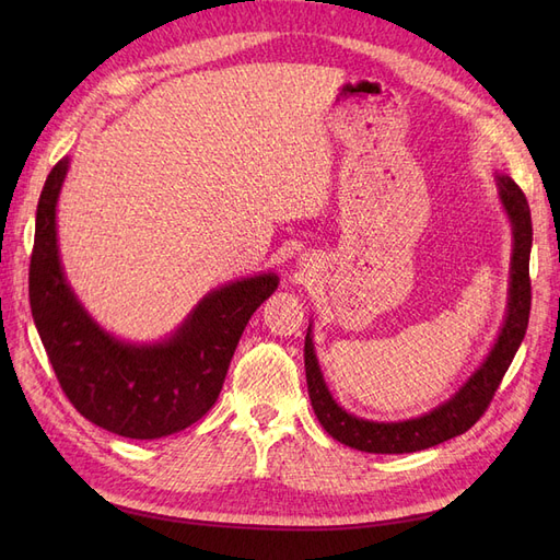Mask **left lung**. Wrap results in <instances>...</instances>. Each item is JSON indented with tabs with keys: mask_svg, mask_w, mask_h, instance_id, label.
<instances>
[{
	"mask_svg": "<svg viewBox=\"0 0 560 560\" xmlns=\"http://www.w3.org/2000/svg\"><path fill=\"white\" fill-rule=\"evenodd\" d=\"M498 200L512 226V259H510V287H506V311L495 343L490 346L481 364L471 371L467 381L455 393L436 404L434 409L406 418V420H369L346 411L334 399L322 376V369L313 343V322L308 325L303 362H306V381L313 411L336 442L364 453H416L436 446L448 439L467 432L481 418L493 399L495 389L510 369L514 354L528 329L530 315V247L533 222L530 208L523 191L510 175L495 173Z\"/></svg>",
	"mask_w": 560,
	"mask_h": 560,
	"instance_id": "left-lung-1",
	"label": "left lung"
}]
</instances>
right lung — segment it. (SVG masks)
Masks as SVG:
<instances>
[{"instance_id": "1", "label": "right lung", "mask_w": 560, "mask_h": 560, "mask_svg": "<svg viewBox=\"0 0 560 560\" xmlns=\"http://www.w3.org/2000/svg\"><path fill=\"white\" fill-rule=\"evenodd\" d=\"M67 171L65 156L46 177L30 261V306L48 360L97 428L128 439L175 434L212 409L249 317L280 278L268 270L214 287L161 341H126L100 325L65 276L58 198Z\"/></svg>"}]
</instances>
